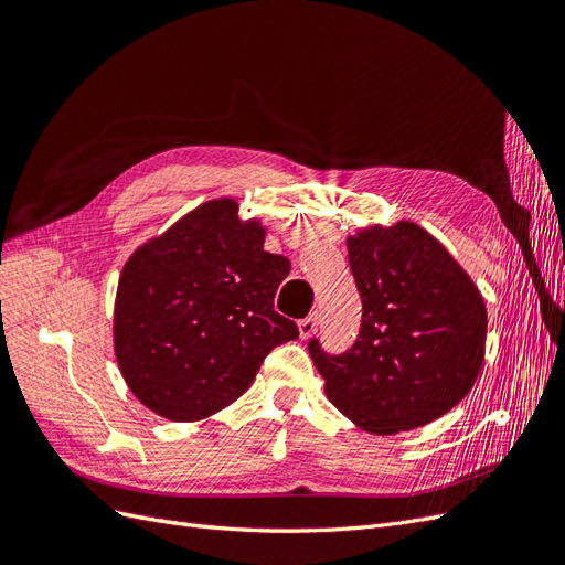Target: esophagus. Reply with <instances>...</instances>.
<instances>
[{"label": "esophagus", "mask_w": 565, "mask_h": 565, "mask_svg": "<svg viewBox=\"0 0 565 565\" xmlns=\"http://www.w3.org/2000/svg\"><path fill=\"white\" fill-rule=\"evenodd\" d=\"M316 328H318V313H311L309 318L299 320V337L301 339H309L316 334Z\"/></svg>", "instance_id": "1"}]
</instances>
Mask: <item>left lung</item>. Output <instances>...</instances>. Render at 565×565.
Segmentation results:
<instances>
[{
    "instance_id": "8db88e82",
    "label": "left lung",
    "mask_w": 565,
    "mask_h": 565,
    "mask_svg": "<svg viewBox=\"0 0 565 565\" xmlns=\"http://www.w3.org/2000/svg\"><path fill=\"white\" fill-rule=\"evenodd\" d=\"M347 247L363 322L341 355L309 341L324 393L367 434L417 429L452 409L481 372L483 297L452 254L413 221L361 228Z\"/></svg>"
}]
</instances>
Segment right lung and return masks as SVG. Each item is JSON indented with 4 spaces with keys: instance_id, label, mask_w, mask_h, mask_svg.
<instances>
[{
    "instance_id": "add662e5",
    "label": "right lung",
    "mask_w": 565,
    "mask_h": 565,
    "mask_svg": "<svg viewBox=\"0 0 565 565\" xmlns=\"http://www.w3.org/2000/svg\"><path fill=\"white\" fill-rule=\"evenodd\" d=\"M259 218L218 198L136 249L115 297V355L131 393L172 422L237 401L264 358L299 337L273 309L289 262L264 252Z\"/></svg>"
}]
</instances>
